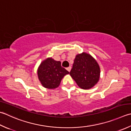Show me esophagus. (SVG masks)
Returning a JSON list of instances; mask_svg holds the SVG:
<instances>
[{
    "label": "esophagus",
    "instance_id": "esophagus-1",
    "mask_svg": "<svg viewBox=\"0 0 131 131\" xmlns=\"http://www.w3.org/2000/svg\"><path fill=\"white\" fill-rule=\"evenodd\" d=\"M71 66H69V67H68V68H66V70H67L68 71H69V72H70V70H71Z\"/></svg>",
    "mask_w": 131,
    "mask_h": 131
}]
</instances>
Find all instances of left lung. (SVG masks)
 <instances>
[{"instance_id": "left-lung-1", "label": "left lung", "mask_w": 131, "mask_h": 131, "mask_svg": "<svg viewBox=\"0 0 131 131\" xmlns=\"http://www.w3.org/2000/svg\"><path fill=\"white\" fill-rule=\"evenodd\" d=\"M101 70L96 61L86 53L78 54L74 59L70 75L82 89H90L98 83Z\"/></svg>"}]
</instances>
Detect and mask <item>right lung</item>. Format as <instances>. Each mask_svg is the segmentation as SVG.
<instances>
[{
  "label": "right lung",
  "mask_w": 131,
  "mask_h": 131,
  "mask_svg": "<svg viewBox=\"0 0 131 131\" xmlns=\"http://www.w3.org/2000/svg\"><path fill=\"white\" fill-rule=\"evenodd\" d=\"M69 74L61 66L60 61L48 58L40 63L37 70L38 79L44 88L54 89L58 88L63 77Z\"/></svg>",
  "instance_id": "right-lung-1"
}]
</instances>
